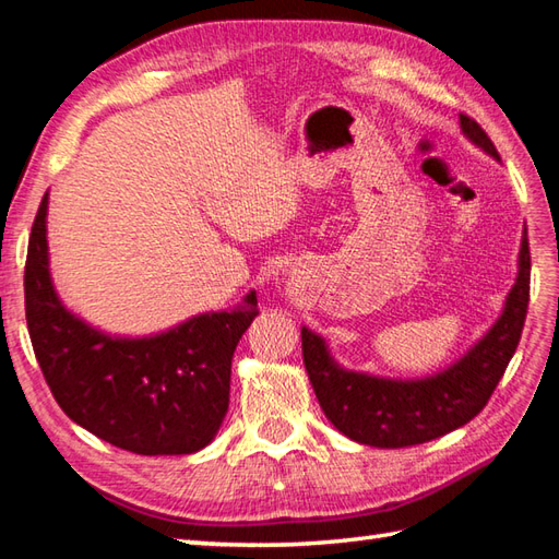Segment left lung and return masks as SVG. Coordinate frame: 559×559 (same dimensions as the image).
<instances>
[{
    "label": "left lung",
    "mask_w": 559,
    "mask_h": 559,
    "mask_svg": "<svg viewBox=\"0 0 559 559\" xmlns=\"http://www.w3.org/2000/svg\"><path fill=\"white\" fill-rule=\"evenodd\" d=\"M459 123L471 143L500 159L488 133L474 119L459 115ZM531 253L524 231L516 282L507 294L502 316L459 361L420 380H392L346 370L330 356L325 340L301 328L306 373L320 408L346 438L370 448H412L466 426L488 404L522 340Z\"/></svg>",
    "instance_id": "left-lung-1"
}]
</instances>
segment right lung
Here are the masks:
<instances>
[{
    "mask_svg": "<svg viewBox=\"0 0 559 559\" xmlns=\"http://www.w3.org/2000/svg\"><path fill=\"white\" fill-rule=\"evenodd\" d=\"M33 352L57 404L93 436L133 454H193L229 408L231 356L258 316L255 292L234 311L201 313L151 337H111L73 316L49 277L47 193L33 222L26 275Z\"/></svg>",
    "mask_w": 559,
    "mask_h": 559,
    "instance_id": "right-lung-1",
    "label": "right lung"
}]
</instances>
